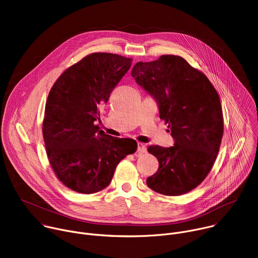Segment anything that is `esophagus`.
Masks as SVG:
<instances>
[{
  "label": "esophagus",
  "mask_w": 258,
  "mask_h": 258,
  "mask_svg": "<svg viewBox=\"0 0 258 258\" xmlns=\"http://www.w3.org/2000/svg\"><path fill=\"white\" fill-rule=\"evenodd\" d=\"M138 151L140 153H146L147 152V147L143 143H138Z\"/></svg>",
  "instance_id": "34e87169"
}]
</instances>
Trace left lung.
Here are the masks:
<instances>
[{"mask_svg": "<svg viewBox=\"0 0 258 258\" xmlns=\"http://www.w3.org/2000/svg\"><path fill=\"white\" fill-rule=\"evenodd\" d=\"M132 77L156 100L159 117L174 139L169 148H148L159 167L147 185L165 196L186 194L204 180L219 151L224 135L219 96L204 73L179 56L138 62Z\"/></svg>", "mask_w": 258, "mask_h": 258, "instance_id": "left-lung-1", "label": "left lung"}]
</instances>
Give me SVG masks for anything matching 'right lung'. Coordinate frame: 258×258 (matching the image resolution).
Listing matches in <instances>:
<instances>
[{
    "label": "right lung",
    "instance_id": "obj_1",
    "mask_svg": "<svg viewBox=\"0 0 258 258\" xmlns=\"http://www.w3.org/2000/svg\"><path fill=\"white\" fill-rule=\"evenodd\" d=\"M132 62L117 54L92 53L68 67L49 93L43 121L46 152L58 179L72 191L105 189L120 160L137 150L135 140L106 135L95 124Z\"/></svg>",
    "mask_w": 258,
    "mask_h": 258
}]
</instances>
